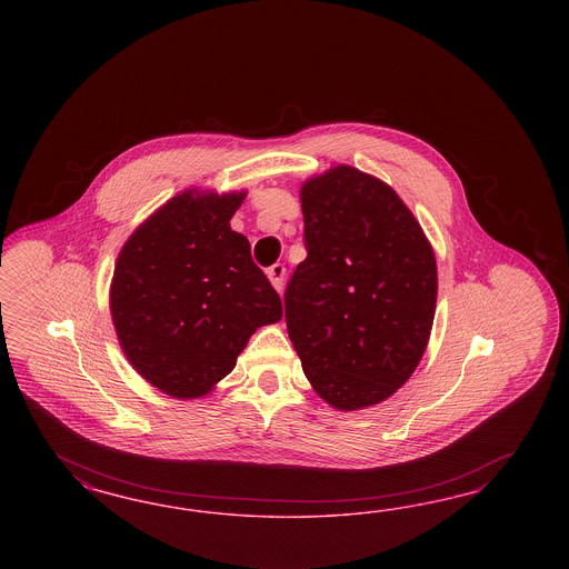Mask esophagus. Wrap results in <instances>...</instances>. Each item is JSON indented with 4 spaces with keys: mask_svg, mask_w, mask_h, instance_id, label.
I'll list each match as a JSON object with an SVG mask.
<instances>
[{
    "mask_svg": "<svg viewBox=\"0 0 569 569\" xmlns=\"http://www.w3.org/2000/svg\"><path fill=\"white\" fill-rule=\"evenodd\" d=\"M267 277L271 279V283H273V288H276L277 292H281L283 290V277H286V267L283 264H273V267H269L267 269Z\"/></svg>",
    "mask_w": 569,
    "mask_h": 569,
    "instance_id": "esophagus-1",
    "label": "esophagus"
}]
</instances>
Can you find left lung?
Here are the masks:
<instances>
[{
  "label": "left lung",
  "instance_id": "obj_1",
  "mask_svg": "<svg viewBox=\"0 0 569 569\" xmlns=\"http://www.w3.org/2000/svg\"><path fill=\"white\" fill-rule=\"evenodd\" d=\"M307 259L286 288L302 371L333 409L392 397L430 340L438 271L430 241L397 191L348 164L300 190Z\"/></svg>",
  "mask_w": 569,
  "mask_h": 569
}]
</instances>
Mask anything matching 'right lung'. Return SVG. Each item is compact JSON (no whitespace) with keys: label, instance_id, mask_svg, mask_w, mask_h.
Wrapping results in <instances>:
<instances>
[{"label":"right lung","instance_id":"1","mask_svg":"<svg viewBox=\"0 0 569 569\" xmlns=\"http://www.w3.org/2000/svg\"><path fill=\"white\" fill-rule=\"evenodd\" d=\"M246 191L186 190L124 241L110 315L127 361L172 398L208 395L250 336L277 323L281 298L231 229Z\"/></svg>","mask_w":569,"mask_h":569}]
</instances>
